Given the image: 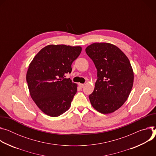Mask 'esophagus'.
<instances>
[{
    "label": "esophagus",
    "instance_id": "34e87169",
    "mask_svg": "<svg viewBox=\"0 0 156 156\" xmlns=\"http://www.w3.org/2000/svg\"><path fill=\"white\" fill-rule=\"evenodd\" d=\"M79 87H80V88H83V85H84V84H83V83H79Z\"/></svg>",
    "mask_w": 156,
    "mask_h": 156
}]
</instances>
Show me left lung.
Here are the masks:
<instances>
[{"label": "left lung", "instance_id": "8db88e82", "mask_svg": "<svg viewBox=\"0 0 156 156\" xmlns=\"http://www.w3.org/2000/svg\"><path fill=\"white\" fill-rule=\"evenodd\" d=\"M97 69V80L89 95L92 107L103 114L113 113L122 107L131 91L134 73L129 60L116 46L94 43L85 49Z\"/></svg>", "mask_w": 156, "mask_h": 156}]
</instances>
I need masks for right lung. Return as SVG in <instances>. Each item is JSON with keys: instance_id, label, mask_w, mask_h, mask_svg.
I'll use <instances>...</instances> for the list:
<instances>
[{"instance_id": "right-lung-1", "label": "right lung", "mask_w": 156, "mask_h": 156, "mask_svg": "<svg viewBox=\"0 0 156 156\" xmlns=\"http://www.w3.org/2000/svg\"><path fill=\"white\" fill-rule=\"evenodd\" d=\"M81 46L49 44L42 48L30 63L27 82L30 96L46 115L56 117L69 109L77 85L65 74L80 55Z\"/></svg>"}]
</instances>
